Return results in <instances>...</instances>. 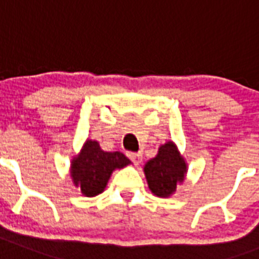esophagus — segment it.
<instances>
[{
	"label": "esophagus",
	"instance_id": "obj_1",
	"mask_svg": "<svg viewBox=\"0 0 259 259\" xmlns=\"http://www.w3.org/2000/svg\"><path fill=\"white\" fill-rule=\"evenodd\" d=\"M127 156H129L130 160H132V161H133L136 165H140V164H141L142 156L140 153H129Z\"/></svg>",
	"mask_w": 259,
	"mask_h": 259
}]
</instances>
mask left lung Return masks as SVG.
I'll use <instances>...</instances> for the list:
<instances>
[{"instance_id":"8db88e82","label":"left lung","mask_w":259,"mask_h":259,"mask_svg":"<svg viewBox=\"0 0 259 259\" xmlns=\"http://www.w3.org/2000/svg\"><path fill=\"white\" fill-rule=\"evenodd\" d=\"M187 170L188 165L184 156L173 141L162 144L156 157L150 158L144 165L148 187L158 197L172 196L177 185L184 181Z\"/></svg>"}]
</instances>
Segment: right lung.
Segmentation results:
<instances>
[{
  "mask_svg": "<svg viewBox=\"0 0 259 259\" xmlns=\"http://www.w3.org/2000/svg\"><path fill=\"white\" fill-rule=\"evenodd\" d=\"M132 161L121 152H105L99 142L89 140L71 160L70 175L72 183L83 196L94 197L105 191L115 169L130 165Z\"/></svg>",
  "mask_w": 259,
  "mask_h": 259,
  "instance_id": "1",
  "label": "right lung"
}]
</instances>
